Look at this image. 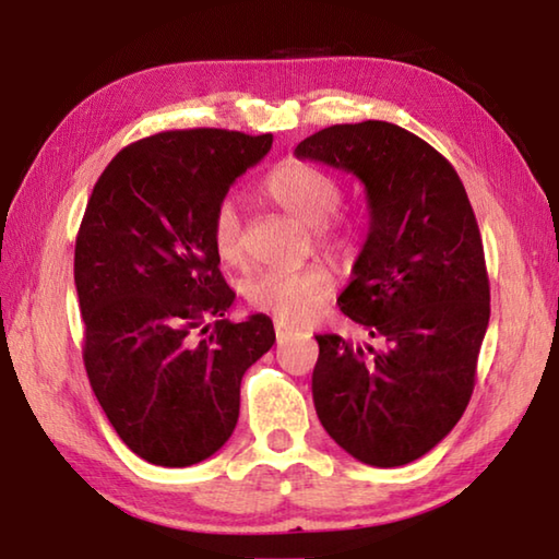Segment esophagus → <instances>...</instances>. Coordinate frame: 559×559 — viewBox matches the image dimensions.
I'll use <instances>...</instances> for the list:
<instances>
[{"instance_id":"1","label":"esophagus","mask_w":559,"mask_h":559,"mask_svg":"<svg viewBox=\"0 0 559 559\" xmlns=\"http://www.w3.org/2000/svg\"><path fill=\"white\" fill-rule=\"evenodd\" d=\"M276 337H278V343H283V340H288L290 335H293V328L290 325H286V323H281V320H276Z\"/></svg>"}]
</instances>
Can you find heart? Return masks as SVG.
Instances as JSON below:
<instances>
[{"mask_svg":"<svg viewBox=\"0 0 559 559\" xmlns=\"http://www.w3.org/2000/svg\"><path fill=\"white\" fill-rule=\"evenodd\" d=\"M261 192L293 219L316 226V236L330 249H343L349 241L345 226L328 222L340 204L337 179L323 167L286 159L263 177ZM212 243L224 263H239L243 257L241 216L234 202L224 200L212 214ZM333 293V276L320 266L271 269L243 283V296L253 310L286 323H300L316 313Z\"/></svg>","mask_w":559,"mask_h":559,"instance_id":"heart-1","label":"heart"}]
</instances>
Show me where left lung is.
I'll return each mask as SVG.
<instances>
[{"label": "left lung", "instance_id": "8db88e82", "mask_svg": "<svg viewBox=\"0 0 559 559\" xmlns=\"http://www.w3.org/2000/svg\"><path fill=\"white\" fill-rule=\"evenodd\" d=\"M296 157L355 175L370 210L337 302L381 347L316 335L318 419L357 461L404 466L456 427L476 384L490 318L476 214L449 159L394 122L330 126Z\"/></svg>", "mask_w": 559, "mask_h": 559}]
</instances>
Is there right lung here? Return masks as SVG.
<instances>
[{
    "mask_svg": "<svg viewBox=\"0 0 559 559\" xmlns=\"http://www.w3.org/2000/svg\"><path fill=\"white\" fill-rule=\"evenodd\" d=\"M273 135L167 130L103 169L75 239L83 362L122 443L155 466L210 459L239 419L241 377L276 343L269 316L231 323L236 293L212 214Z\"/></svg>",
    "mask_w": 559,
    "mask_h": 559,
    "instance_id": "add662e5",
    "label": "right lung"
}]
</instances>
